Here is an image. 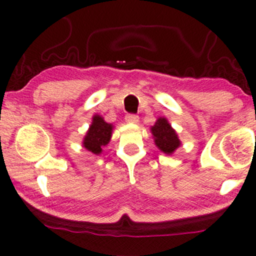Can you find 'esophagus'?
<instances>
[{
  "label": "esophagus",
  "mask_w": 256,
  "mask_h": 256,
  "mask_svg": "<svg viewBox=\"0 0 256 256\" xmlns=\"http://www.w3.org/2000/svg\"><path fill=\"white\" fill-rule=\"evenodd\" d=\"M138 119L140 118H138L136 114H128V116H125V120L128 122H130V124H137Z\"/></svg>",
  "instance_id": "esophagus-1"
}]
</instances>
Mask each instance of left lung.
I'll return each mask as SVG.
<instances>
[{
  "instance_id": "obj_1",
  "label": "left lung",
  "mask_w": 256,
  "mask_h": 256,
  "mask_svg": "<svg viewBox=\"0 0 256 256\" xmlns=\"http://www.w3.org/2000/svg\"><path fill=\"white\" fill-rule=\"evenodd\" d=\"M152 134L154 136L155 144L161 152L170 155L180 146L178 134L170 125L168 120L166 118H158L154 126H152Z\"/></svg>"
}]
</instances>
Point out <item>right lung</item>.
I'll return each mask as SVG.
<instances>
[{
	"label": "right lung",
	"instance_id": "obj_1",
	"mask_svg": "<svg viewBox=\"0 0 256 256\" xmlns=\"http://www.w3.org/2000/svg\"><path fill=\"white\" fill-rule=\"evenodd\" d=\"M112 131H113V125L106 122L101 116L96 114L92 116V122L85 134L83 146L92 154H101L104 146L110 143Z\"/></svg>",
	"mask_w": 256,
	"mask_h": 256
}]
</instances>
